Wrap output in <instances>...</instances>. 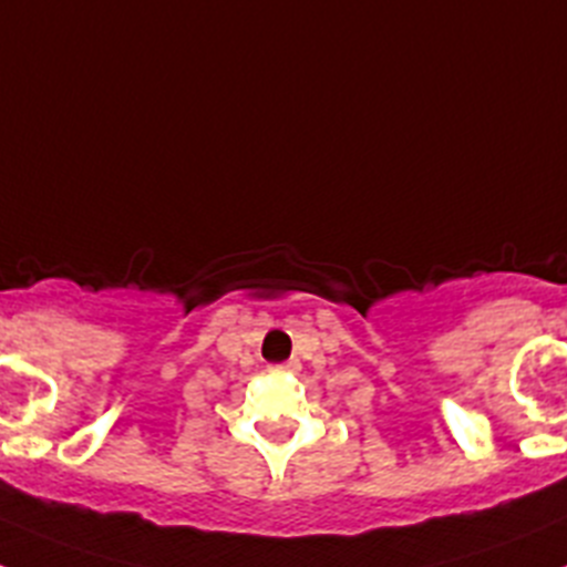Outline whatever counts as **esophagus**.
<instances>
[{
  "instance_id": "1",
  "label": "esophagus",
  "mask_w": 567,
  "mask_h": 567,
  "mask_svg": "<svg viewBox=\"0 0 567 567\" xmlns=\"http://www.w3.org/2000/svg\"><path fill=\"white\" fill-rule=\"evenodd\" d=\"M292 369H295V360H289V363L269 365V372H292Z\"/></svg>"
}]
</instances>
